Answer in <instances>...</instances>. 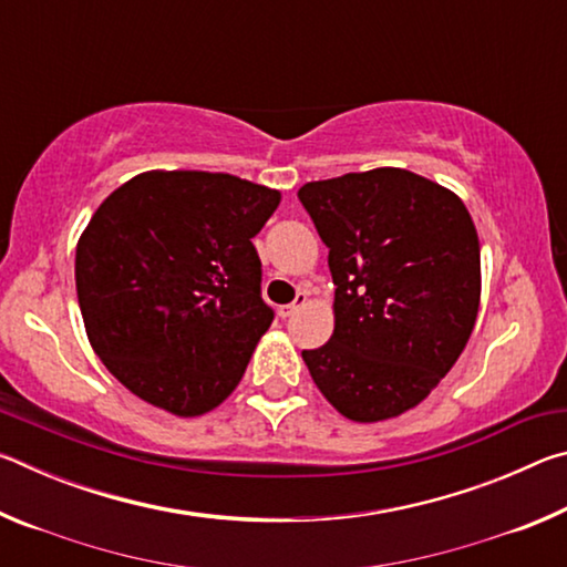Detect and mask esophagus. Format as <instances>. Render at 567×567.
<instances>
[{"instance_id": "34e87169", "label": "esophagus", "mask_w": 567, "mask_h": 567, "mask_svg": "<svg viewBox=\"0 0 567 567\" xmlns=\"http://www.w3.org/2000/svg\"><path fill=\"white\" fill-rule=\"evenodd\" d=\"M305 305H307V292H297L295 302L280 307V318H292V315L300 310V307H305Z\"/></svg>"}]
</instances>
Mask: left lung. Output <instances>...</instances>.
<instances>
[{"mask_svg": "<svg viewBox=\"0 0 567 567\" xmlns=\"http://www.w3.org/2000/svg\"><path fill=\"white\" fill-rule=\"evenodd\" d=\"M334 282V330L302 350L315 385L354 422L417 408L463 354L480 310V239L453 189L400 167L297 192Z\"/></svg>", "mask_w": 567, "mask_h": 567, "instance_id": "left-lung-1", "label": "left lung"}]
</instances>
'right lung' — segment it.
Returning a JSON list of instances; mask_svg holds the SVG:
<instances>
[{
	"instance_id": "obj_1",
	"label": "right lung",
	"mask_w": 567,
	"mask_h": 567,
	"mask_svg": "<svg viewBox=\"0 0 567 567\" xmlns=\"http://www.w3.org/2000/svg\"><path fill=\"white\" fill-rule=\"evenodd\" d=\"M280 199L225 172L150 169L97 207L76 243V300L132 395L177 417L233 395L272 324L252 237Z\"/></svg>"
}]
</instances>
